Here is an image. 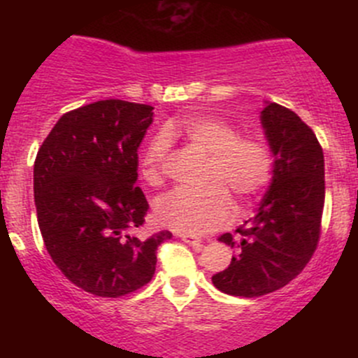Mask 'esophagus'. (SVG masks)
<instances>
[{"label":"esophagus","instance_id":"esophagus-1","mask_svg":"<svg viewBox=\"0 0 358 358\" xmlns=\"http://www.w3.org/2000/svg\"><path fill=\"white\" fill-rule=\"evenodd\" d=\"M182 241L183 243H187V244H190V246H194L196 249H201V239L199 237H196V236H192V234H182Z\"/></svg>","mask_w":358,"mask_h":358}]
</instances>
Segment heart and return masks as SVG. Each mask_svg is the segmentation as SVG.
<instances>
[{"instance_id":"obj_1","label":"heart","mask_w":358,"mask_h":358,"mask_svg":"<svg viewBox=\"0 0 358 358\" xmlns=\"http://www.w3.org/2000/svg\"><path fill=\"white\" fill-rule=\"evenodd\" d=\"M182 138L208 156L206 189L175 190L154 206L156 222L183 234H206L220 229L234 216L233 196L248 204L265 189L272 175V152L259 136L237 135L230 122L215 115H194L171 121L154 136L142 157V178L149 185L162 182L168 142Z\"/></svg>"}]
</instances>
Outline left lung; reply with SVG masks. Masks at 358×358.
I'll list each match as a JSON object with an SVG mask.
<instances>
[{
  "mask_svg": "<svg viewBox=\"0 0 358 358\" xmlns=\"http://www.w3.org/2000/svg\"><path fill=\"white\" fill-rule=\"evenodd\" d=\"M259 121L273 156L272 182L239 236L220 237L237 255L211 277L220 291L243 298L280 289L305 268L319 243L326 197L324 152L310 126L273 102H265Z\"/></svg>",
  "mask_w": 358,
  "mask_h": 358,
  "instance_id": "1",
  "label": "left lung"
}]
</instances>
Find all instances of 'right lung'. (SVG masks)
I'll list each match as a JSON object with an SVG mask.
<instances>
[{
    "label": "right lung",
    "mask_w": 358,
    "mask_h": 358,
    "mask_svg": "<svg viewBox=\"0 0 358 358\" xmlns=\"http://www.w3.org/2000/svg\"><path fill=\"white\" fill-rule=\"evenodd\" d=\"M154 107L100 100L57 121L34 162V202L46 251L90 294L119 298L150 282L162 230L133 236L149 202L138 180V147Z\"/></svg>",
    "instance_id": "1"
}]
</instances>
